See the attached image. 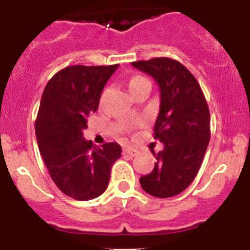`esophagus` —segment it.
Masks as SVG:
<instances>
[{
	"label": "esophagus",
	"instance_id": "1",
	"mask_svg": "<svg viewBox=\"0 0 250 250\" xmlns=\"http://www.w3.org/2000/svg\"><path fill=\"white\" fill-rule=\"evenodd\" d=\"M123 152L125 154V155H129V156H135V155H138V154H139L138 150L134 149V147H130V146L124 147Z\"/></svg>",
	"mask_w": 250,
	"mask_h": 250
}]
</instances>
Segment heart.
Instances as JSON below:
<instances>
[{"instance_id":"heart-1","label":"heart","mask_w":250,"mask_h":250,"mask_svg":"<svg viewBox=\"0 0 250 250\" xmlns=\"http://www.w3.org/2000/svg\"><path fill=\"white\" fill-rule=\"evenodd\" d=\"M149 83V81L145 79V77L143 76H132L131 79L129 80V89L130 91H131L132 89H135L136 86L141 85V83Z\"/></svg>"}]
</instances>
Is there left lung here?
Returning <instances> with one entry per match:
<instances>
[{"mask_svg":"<svg viewBox=\"0 0 250 250\" xmlns=\"http://www.w3.org/2000/svg\"><path fill=\"white\" fill-rule=\"evenodd\" d=\"M132 66L150 75L160 89V110L154 139L164 144L152 171L141 176L140 185L156 198H170L184 191L202 165L210 140V114L199 83L184 65L156 57Z\"/></svg>","mask_w":250,"mask_h":250,"instance_id":"1","label":"left lung"}]
</instances>
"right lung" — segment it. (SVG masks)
<instances>
[{
	"mask_svg": "<svg viewBox=\"0 0 250 250\" xmlns=\"http://www.w3.org/2000/svg\"><path fill=\"white\" fill-rule=\"evenodd\" d=\"M118 66H67L43 90L35 123L39 150L51 179L72 199L100 196L109 185L112 164L121 156L118 143L99 147L83 132Z\"/></svg>",
	"mask_w": 250,
	"mask_h": 250,
	"instance_id": "obj_1",
	"label": "right lung"
}]
</instances>
